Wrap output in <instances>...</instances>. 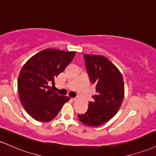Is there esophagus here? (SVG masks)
Instances as JSON below:
<instances>
[{"mask_svg": "<svg viewBox=\"0 0 156 156\" xmlns=\"http://www.w3.org/2000/svg\"><path fill=\"white\" fill-rule=\"evenodd\" d=\"M70 99H71V100H73V101H76V98H70Z\"/></svg>", "mask_w": 156, "mask_h": 156, "instance_id": "34e87169", "label": "esophagus"}]
</instances>
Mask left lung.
I'll use <instances>...</instances> for the list:
<instances>
[{"instance_id": "1", "label": "left lung", "mask_w": 156, "mask_h": 156, "mask_svg": "<svg viewBox=\"0 0 156 156\" xmlns=\"http://www.w3.org/2000/svg\"><path fill=\"white\" fill-rule=\"evenodd\" d=\"M85 66L96 94L84 114L78 119L89 126H98L117 113L124 97V84L121 72L108 58L101 55L83 54Z\"/></svg>"}]
</instances>
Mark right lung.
<instances>
[{
    "label": "right lung",
    "instance_id": "add662e5",
    "mask_svg": "<svg viewBox=\"0 0 156 156\" xmlns=\"http://www.w3.org/2000/svg\"><path fill=\"white\" fill-rule=\"evenodd\" d=\"M76 51L47 48L35 54L22 67L17 86L20 102L33 119L41 122L53 120L70 99L59 96L48 86L66 68Z\"/></svg>",
    "mask_w": 156,
    "mask_h": 156
}]
</instances>
